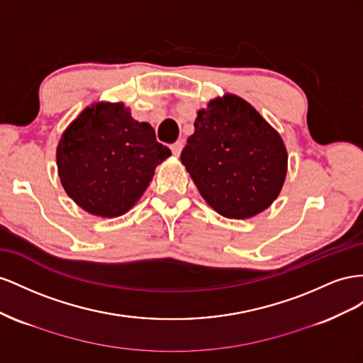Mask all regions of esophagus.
<instances>
[{"label":"esophagus","instance_id":"esophagus-1","mask_svg":"<svg viewBox=\"0 0 363 363\" xmlns=\"http://www.w3.org/2000/svg\"><path fill=\"white\" fill-rule=\"evenodd\" d=\"M182 147H184V144L181 141H176L174 144H172V146H170L172 153L174 155V157H179L181 152H182Z\"/></svg>","mask_w":363,"mask_h":363}]
</instances>
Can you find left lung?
Instances as JSON below:
<instances>
[{"instance_id": "left-lung-1", "label": "left lung", "mask_w": 363, "mask_h": 363, "mask_svg": "<svg viewBox=\"0 0 363 363\" xmlns=\"http://www.w3.org/2000/svg\"><path fill=\"white\" fill-rule=\"evenodd\" d=\"M181 162L214 211L228 219H250L281 191L287 150L250 103L225 94L198 111Z\"/></svg>"}]
</instances>
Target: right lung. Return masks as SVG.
<instances>
[{
  "label": "right lung",
  "instance_id": "add662e5",
  "mask_svg": "<svg viewBox=\"0 0 363 363\" xmlns=\"http://www.w3.org/2000/svg\"><path fill=\"white\" fill-rule=\"evenodd\" d=\"M172 155L149 123L123 103H94L82 111L57 144V173L80 208L100 217L128 213L149 187L155 169Z\"/></svg>",
  "mask_w": 363,
  "mask_h": 363
}]
</instances>
